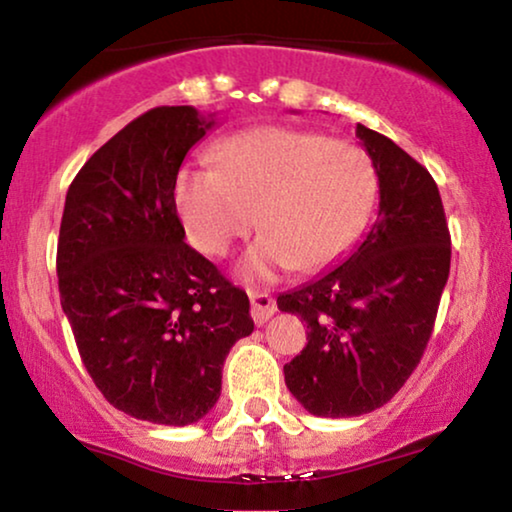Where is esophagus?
I'll list each match as a JSON object with an SVG mask.
<instances>
[{
  "mask_svg": "<svg viewBox=\"0 0 512 512\" xmlns=\"http://www.w3.org/2000/svg\"><path fill=\"white\" fill-rule=\"evenodd\" d=\"M250 313L257 325H264L276 313V302L267 292H250Z\"/></svg>",
  "mask_w": 512,
  "mask_h": 512,
  "instance_id": "1",
  "label": "esophagus"
}]
</instances>
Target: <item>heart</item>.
<instances>
[{"label":"heart","mask_w":512,"mask_h":512,"mask_svg":"<svg viewBox=\"0 0 512 512\" xmlns=\"http://www.w3.org/2000/svg\"><path fill=\"white\" fill-rule=\"evenodd\" d=\"M217 168L187 166L175 201L194 248L227 255L257 224L264 234L241 260L245 281L337 260L363 227L374 168L358 145L285 126L252 128L215 149Z\"/></svg>","instance_id":"1"}]
</instances>
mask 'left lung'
Returning <instances> with one entry per match:
<instances>
[{
  "label": "left lung",
  "instance_id": "8db88e82",
  "mask_svg": "<svg viewBox=\"0 0 512 512\" xmlns=\"http://www.w3.org/2000/svg\"><path fill=\"white\" fill-rule=\"evenodd\" d=\"M360 145L379 177V213L342 264L278 297L309 327L283 367L297 403L316 417H360L410 379L431 339L452 241L431 173L363 124Z\"/></svg>",
  "mask_w": 512,
  "mask_h": 512
}]
</instances>
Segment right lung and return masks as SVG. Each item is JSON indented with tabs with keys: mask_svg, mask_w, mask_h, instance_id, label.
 <instances>
[{
	"mask_svg": "<svg viewBox=\"0 0 512 512\" xmlns=\"http://www.w3.org/2000/svg\"><path fill=\"white\" fill-rule=\"evenodd\" d=\"M217 124L154 107L84 163L58 238L60 304L88 374L135 419L189 426L213 410L231 346L255 330L248 295L185 243L177 170Z\"/></svg>",
	"mask_w": 512,
	"mask_h": 512,
	"instance_id": "right-lung-1",
	"label": "right lung"
}]
</instances>
